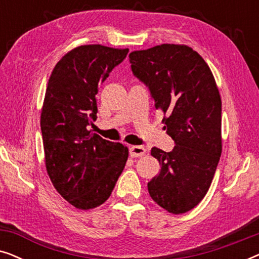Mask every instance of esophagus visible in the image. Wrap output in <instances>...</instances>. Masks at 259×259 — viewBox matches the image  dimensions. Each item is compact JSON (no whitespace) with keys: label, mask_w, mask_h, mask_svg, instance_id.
<instances>
[{"label":"esophagus","mask_w":259,"mask_h":259,"mask_svg":"<svg viewBox=\"0 0 259 259\" xmlns=\"http://www.w3.org/2000/svg\"><path fill=\"white\" fill-rule=\"evenodd\" d=\"M146 153V148L144 146H131L130 147V155L133 158L143 157Z\"/></svg>","instance_id":"34e87169"}]
</instances>
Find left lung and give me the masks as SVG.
<instances>
[{"instance_id":"8db88e82","label":"left lung","mask_w":259,"mask_h":259,"mask_svg":"<svg viewBox=\"0 0 259 259\" xmlns=\"http://www.w3.org/2000/svg\"><path fill=\"white\" fill-rule=\"evenodd\" d=\"M133 75L150 91L175 148L153 147L161 169L147 184L152 199L166 211H190L205 197L222 154V100L204 59L180 45L155 46L130 54Z\"/></svg>"}]
</instances>
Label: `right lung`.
Returning a JSON list of instances; mask_svg holds the SVG:
<instances>
[{
	"instance_id": "1",
	"label": "right lung",
	"mask_w": 259,
	"mask_h": 259,
	"mask_svg": "<svg viewBox=\"0 0 259 259\" xmlns=\"http://www.w3.org/2000/svg\"><path fill=\"white\" fill-rule=\"evenodd\" d=\"M128 49L81 46L53 69L41 113L46 167L56 191L81 210L97 207L111 196L128 150L91 132L97 120L95 95Z\"/></svg>"
}]
</instances>
